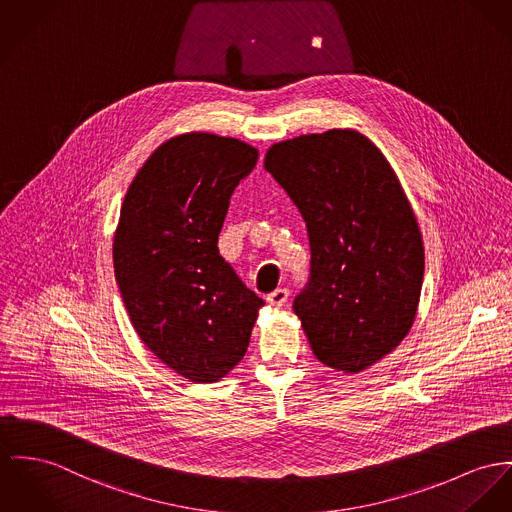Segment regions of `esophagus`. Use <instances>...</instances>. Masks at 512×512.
<instances>
[{
	"instance_id": "1",
	"label": "esophagus",
	"mask_w": 512,
	"mask_h": 512,
	"mask_svg": "<svg viewBox=\"0 0 512 512\" xmlns=\"http://www.w3.org/2000/svg\"><path fill=\"white\" fill-rule=\"evenodd\" d=\"M286 300H288V290L286 288H276L275 292H271L267 296V302L273 308H282L286 304Z\"/></svg>"
}]
</instances>
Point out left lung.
Returning a JSON list of instances; mask_svg holds the SVG:
<instances>
[{"instance_id": "obj_1", "label": "left lung", "mask_w": 512, "mask_h": 512, "mask_svg": "<svg viewBox=\"0 0 512 512\" xmlns=\"http://www.w3.org/2000/svg\"><path fill=\"white\" fill-rule=\"evenodd\" d=\"M265 169L304 216L312 276L294 314L325 366L358 374L409 333L425 247L413 206L382 150L354 128L273 144Z\"/></svg>"}]
</instances>
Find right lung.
Wrapping results in <instances>:
<instances>
[{"label": "right lung", "mask_w": 512, "mask_h": 512, "mask_svg": "<svg viewBox=\"0 0 512 512\" xmlns=\"http://www.w3.org/2000/svg\"><path fill=\"white\" fill-rule=\"evenodd\" d=\"M257 158L230 136H173L138 169L120 206L113 265L132 327L195 384L222 380L245 356L265 306L218 251L230 197Z\"/></svg>", "instance_id": "obj_1"}]
</instances>
